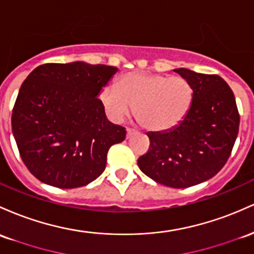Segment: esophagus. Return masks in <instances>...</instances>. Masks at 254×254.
Returning <instances> with one entry per match:
<instances>
[{
	"label": "esophagus",
	"instance_id": "obj_1",
	"mask_svg": "<svg viewBox=\"0 0 254 254\" xmlns=\"http://www.w3.org/2000/svg\"><path fill=\"white\" fill-rule=\"evenodd\" d=\"M133 133H136V130L131 129V127H127V137H130V136L133 135Z\"/></svg>",
	"mask_w": 254,
	"mask_h": 254
}]
</instances>
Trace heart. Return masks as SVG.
I'll return each mask as SVG.
<instances>
[{
	"mask_svg": "<svg viewBox=\"0 0 254 254\" xmlns=\"http://www.w3.org/2000/svg\"><path fill=\"white\" fill-rule=\"evenodd\" d=\"M106 111L121 122L132 112L143 127L164 131L180 124L190 110L193 86L182 77L131 72L107 85L100 94Z\"/></svg>",
	"mask_w": 254,
	"mask_h": 254,
	"instance_id": "1",
	"label": "heart"
}]
</instances>
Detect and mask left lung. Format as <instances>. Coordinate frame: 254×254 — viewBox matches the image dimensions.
<instances>
[{
    "label": "left lung",
    "mask_w": 254,
    "mask_h": 254,
    "mask_svg": "<svg viewBox=\"0 0 254 254\" xmlns=\"http://www.w3.org/2000/svg\"><path fill=\"white\" fill-rule=\"evenodd\" d=\"M174 71L193 86V104L174 129L147 133L149 148L137 164L160 185L188 188L212 178L225 165L238 137L240 114L222 77L187 68Z\"/></svg>",
    "instance_id": "1"
}]
</instances>
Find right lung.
I'll list each match as a JSON object with an SVG mask.
<instances>
[{"label": "right lung", "instance_id": "1", "mask_svg": "<svg viewBox=\"0 0 254 254\" xmlns=\"http://www.w3.org/2000/svg\"><path fill=\"white\" fill-rule=\"evenodd\" d=\"M117 71L82 61L44 64L24 80L12 130L24 164L41 182L77 188L104 172L108 149L127 135L107 121L97 97Z\"/></svg>", "mask_w": 254, "mask_h": 254}]
</instances>
